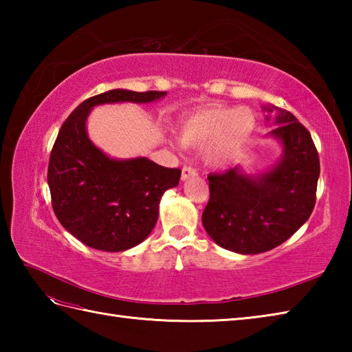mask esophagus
Segmentation results:
<instances>
[{
  "label": "esophagus",
  "mask_w": 352,
  "mask_h": 352,
  "mask_svg": "<svg viewBox=\"0 0 352 352\" xmlns=\"http://www.w3.org/2000/svg\"><path fill=\"white\" fill-rule=\"evenodd\" d=\"M198 175V172L193 169V168H190V166H184L183 169H182V182H186V180H189V178H192V177H197Z\"/></svg>",
  "instance_id": "34e87169"
}]
</instances>
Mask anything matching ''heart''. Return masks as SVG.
I'll return each mask as SVG.
<instances>
[{
  "mask_svg": "<svg viewBox=\"0 0 352 352\" xmlns=\"http://www.w3.org/2000/svg\"><path fill=\"white\" fill-rule=\"evenodd\" d=\"M256 126L254 109L214 104L186 115L178 124V136L186 146L206 145V162L223 166L243 151Z\"/></svg>",
  "mask_w": 352,
  "mask_h": 352,
  "instance_id": "heart-1",
  "label": "heart"
}]
</instances>
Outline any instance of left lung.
<instances>
[{"instance_id":"left-lung-1","label":"left lung","mask_w":352,"mask_h":352,"mask_svg":"<svg viewBox=\"0 0 352 352\" xmlns=\"http://www.w3.org/2000/svg\"><path fill=\"white\" fill-rule=\"evenodd\" d=\"M265 138L280 144L278 162L258 174L243 164L208 175L210 199L203 212L207 234L221 248L260 254L286 242L313 212L319 178V155L307 129L287 110L265 104Z\"/></svg>"}]
</instances>
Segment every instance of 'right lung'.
Returning a JSON list of instances; mask_svg holds the SVG:
<instances>
[{"mask_svg": "<svg viewBox=\"0 0 352 352\" xmlns=\"http://www.w3.org/2000/svg\"><path fill=\"white\" fill-rule=\"evenodd\" d=\"M164 96L113 89L81 102L58 131L48 164L52 208L63 228L94 250L119 252L144 242L159 219L163 193L178 186L182 170L146 157H110L89 139L87 118L104 104H148Z\"/></svg>", "mask_w": 352, "mask_h": 352, "instance_id": "obj_1", "label": "right lung"}]
</instances>
